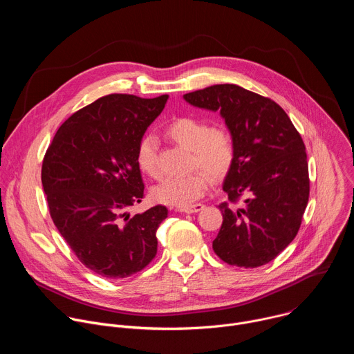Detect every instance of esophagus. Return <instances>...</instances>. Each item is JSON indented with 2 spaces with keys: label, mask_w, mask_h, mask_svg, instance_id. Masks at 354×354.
Here are the masks:
<instances>
[{
  "label": "esophagus",
  "mask_w": 354,
  "mask_h": 354,
  "mask_svg": "<svg viewBox=\"0 0 354 354\" xmlns=\"http://www.w3.org/2000/svg\"><path fill=\"white\" fill-rule=\"evenodd\" d=\"M205 205L201 203H196V205H190V206H183V207H179L178 212L180 213H187V214H193V213H198L200 210H203Z\"/></svg>",
  "instance_id": "1"
}]
</instances>
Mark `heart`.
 I'll return each mask as SVG.
<instances>
[{
  "label": "heart",
  "instance_id": "obj_1",
  "mask_svg": "<svg viewBox=\"0 0 354 354\" xmlns=\"http://www.w3.org/2000/svg\"><path fill=\"white\" fill-rule=\"evenodd\" d=\"M165 133L175 144L190 151L189 168L197 171L165 179L153 189V197L162 205L189 206L207 192L212 185L211 176L218 179L230 171L235 160V140L227 127H210L205 119L194 116L174 119L167 126ZM136 161L141 172L149 178H161L154 136L147 134L140 138Z\"/></svg>",
  "mask_w": 354,
  "mask_h": 354
}]
</instances>
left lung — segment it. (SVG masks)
Here are the masks:
<instances>
[{"label": "left lung", "instance_id": "obj_1", "mask_svg": "<svg viewBox=\"0 0 354 354\" xmlns=\"http://www.w3.org/2000/svg\"><path fill=\"white\" fill-rule=\"evenodd\" d=\"M183 99L220 112L235 140V160L223 185L230 203L218 206L216 255L238 268L269 263L295 238L308 203L304 141L274 100L242 86L213 85Z\"/></svg>", "mask_w": 354, "mask_h": 354}]
</instances>
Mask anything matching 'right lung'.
<instances>
[{"label": "right lung", "instance_id": "obj_1", "mask_svg": "<svg viewBox=\"0 0 354 354\" xmlns=\"http://www.w3.org/2000/svg\"><path fill=\"white\" fill-rule=\"evenodd\" d=\"M168 100L112 93L71 115L48 145L41 185L50 216L75 257L106 279L142 270L157 255L165 206L130 216L144 197L140 138Z\"/></svg>", "mask_w": 354, "mask_h": 354}]
</instances>
